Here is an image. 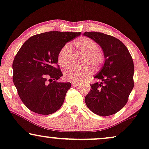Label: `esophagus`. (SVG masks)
Listing matches in <instances>:
<instances>
[{
  "mask_svg": "<svg viewBox=\"0 0 149 149\" xmlns=\"http://www.w3.org/2000/svg\"><path fill=\"white\" fill-rule=\"evenodd\" d=\"M72 86H74V87H78L79 85H80V83H77V82H72Z\"/></svg>",
  "mask_w": 149,
  "mask_h": 149,
  "instance_id": "34e87169",
  "label": "esophagus"
}]
</instances>
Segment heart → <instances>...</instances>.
<instances>
[{"label":"heart","mask_w":149,"mask_h":149,"mask_svg":"<svg viewBox=\"0 0 149 149\" xmlns=\"http://www.w3.org/2000/svg\"><path fill=\"white\" fill-rule=\"evenodd\" d=\"M77 50L85 55V64L91 65L94 68L100 66L104 62V55L99 48L98 45L94 40L87 37H83L74 42ZM72 56V48L70 44L64 45L61 48L58 55L59 64L62 67H66L70 64ZM91 69L89 67L82 68L70 67L64 72V77L67 81L80 82L90 77Z\"/></svg>","instance_id":"1"}]
</instances>
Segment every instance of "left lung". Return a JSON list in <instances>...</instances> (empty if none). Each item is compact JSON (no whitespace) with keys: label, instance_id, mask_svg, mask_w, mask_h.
I'll list each match as a JSON object with an SVG mask.
<instances>
[{"label":"left lung","instance_id":"8db88e82","mask_svg":"<svg viewBox=\"0 0 149 149\" xmlns=\"http://www.w3.org/2000/svg\"><path fill=\"white\" fill-rule=\"evenodd\" d=\"M83 35L96 42L104 55V64L94 77L101 81L90 85L85 104L97 115H113L124 107L133 89V60L125 45L114 36L96 32Z\"/></svg>","mask_w":149,"mask_h":149}]
</instances>
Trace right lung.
I'll return each instance as SVG.
<instances>
[{"label": "right lung", "mask_w": 149, "mask_h": 149, "mask_svg": "<svg viewBox=\"0 0 149 149\" xmlns=\"http://www.w3.org/2000/svg\"><path fill=\"white\" fill-rule=\"evenodd\" d=\"M81 34L44 32L31 36L19 49L13 62V81L20 99L30 111L50 115L62 107L71 83L57 82L63 75L58 55L66 42Z\"/></svg>", "instance_id": "1"}]
</instances>
